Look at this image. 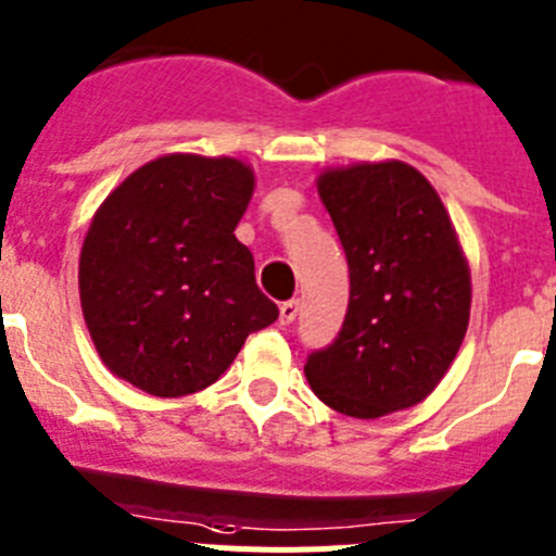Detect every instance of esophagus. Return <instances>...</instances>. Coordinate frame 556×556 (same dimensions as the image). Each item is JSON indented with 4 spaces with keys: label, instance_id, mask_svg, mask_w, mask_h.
<instances>
[{
    "label": "esophagus",
    "instance_id": "obj_1",
    "mask_svg": "<svg viewBox=\"0 0 556 556\" xmlns=\"http://www.w3.org/2000/svg\"><path fill=\"white\" fill-rule=\"evenodd\" d=\"M298 312H300L298 300H287V303H281V314H278V319H281V325H292L294 319H298Z\"/></svg>",
    "mask_w": 556,
    "mask_h": 556
}]
</instances>
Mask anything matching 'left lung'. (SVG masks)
<instances>
[{
    "mask_svg": "<svg viewBox=\"0 0 556 556\" xmlns=\"http://www.w3.org/2000/svg\"><path fill=\"white\" fill-rule=\"evenodd\" d=\"M317 190L348 253V317L314 350L305 378L328 407L355 419L425 400L468 328L471 273L432 185L405 162L333 167Z\"/></svg>",
    "mask_w": 556,
    "mask_h": 556,
    "instance_id": "obj_1",
    "label": "left lung"
}]
</instances>
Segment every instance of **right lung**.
Here are the masks:
<instances>
[{"instance_id": "add662e5", "label": "right lung", "mask_w": 556, "mask_h": 556, "mask_svg": "<svg viewBox=\"0 0 556 556\" xmlns=\"http://www.w3.org/2000/svg\"><path fill=\"white\" fill-rule=\"evenodd\" d=\"M251 195L244 162L198 154L160 156L106 195L81 244L79 300L112 375L154 396L195 394L278 319L233 237Z\"/></svg>"}]
</instances>
